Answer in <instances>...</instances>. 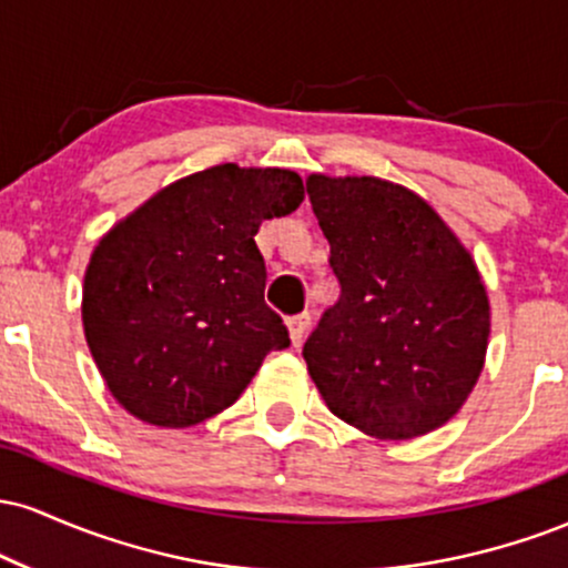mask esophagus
Listing matches in <instances>:
<instances>
[{"instance_id": "1", "label": "esophagus", "mask_w": 568, "mask_h": 568, "mask_svg": "<svg viewBox=\"0 0 568 568\" xmlns=\"http://www.w3.org/2000/svg\"><path fill=\"white\" fill-rule=\"evenodd\" d=\"M310 325H312L310 312H298V315L288 317V331H291L293 347H298V344L304 342V336H306V331H310Z\"/></svg>"}]
</instances>
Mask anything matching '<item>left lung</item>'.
<instances>
[{"mask_svg": "<svg viewBox=\"0 0 568 568\" xmlns=\"http://www.w3.org/2000/svg\"><path fill=\"white\" fill-rule=\"evenodd\" d=\"M338 302L304 344L338 419L382 440L427 435L484 371L488 296L470 253L419 194L374 175H310Z\"/></svg>", "mask_w": 568, "mask_h": 568, "instance_id": "1", "label": "left lung"}]
</instances>
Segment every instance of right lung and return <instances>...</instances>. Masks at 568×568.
<instances>
[{
	"label": "right lung",
	"mask_w": 568,
	"mask_h": 568,
	"mask_svg": "<svg viewBox=\"0 0 568 568\" xmlns=\"http://www.w3.org/2000/svg\"><path fill=\"white\" fill-rule=\"evenodd\" d=\"M302 200L293 171L226 162L165 186L95 245L84 338L130 414L158 427L197 425L243 395L272 349L291 347L264 302L253 237Z\"/></svg>",
	"instance_id": "right-lung-1"
}]
</instances>
